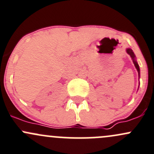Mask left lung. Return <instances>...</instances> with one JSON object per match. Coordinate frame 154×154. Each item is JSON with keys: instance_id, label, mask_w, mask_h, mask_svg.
<instances>
[{"instance_id": "left-lung-1", "label": "left lung", "mask_w": 154, "mask_h": 154, "mask_svg": "<svg viewBox=\"0 0 154 154\" xmlns=\"http://www.w3.org/2000/svg\"><path fill=\"white\" fill-rule=\"evenodd\" d=\"M126 52H127V53L129 54L130 56H131V58H132L133 63H134V64L135 68H136L137 70V72H138V75H139V77H140V67H139V65H138L137 62V60H135L134 53V52H133L132 50H131V49H130V48H127V49H126Z\"/></svg>"}]
</instances>
